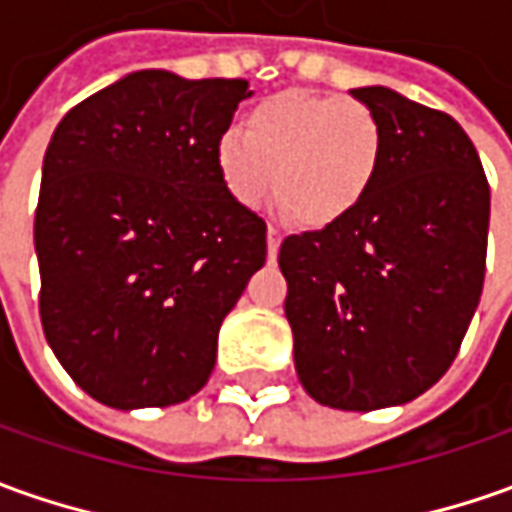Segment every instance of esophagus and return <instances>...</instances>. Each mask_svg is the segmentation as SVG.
Instances as JSON below:
<instances>
[{
	"mask_svg": "<svg viewBox=\"0 0 512 512\" xmlns=\"http://www.w3.org/2000/svg\"><path fill=\"white\" fill-rule=\"evenodd\" d=\"M266 238H269V257L274 260V257H277V249H280V241H283V235H280V229L277 227H269Z\"/></svg>",
	"mask_w": 512,
	"mask_h": 512,
	"instance_id": "obj_1",
	"label": "esophagus"
}]
</instances>
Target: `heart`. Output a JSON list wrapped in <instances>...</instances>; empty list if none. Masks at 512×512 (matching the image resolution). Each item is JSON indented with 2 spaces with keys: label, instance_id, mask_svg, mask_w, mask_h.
Segmentation results:
<instances>
[{
  "label": "heart",
  "instance_id": "obj_1",
  "mask_svg": "<svg viewBox=\"0 0 512 512\" xmlns=\"http://www.w3.org/2000/svg\"><path fill=\"white\" fill-rule=\"evenodd\" d=\"M384 154L375 111L358 100L311 92L274 95L215 142V168L229 196L260 207L271 187L280 207L308 227H328L370 193Z\"/></svg>",
  "mask_w": 512,
  "mask_h": 512
}]
</instances>
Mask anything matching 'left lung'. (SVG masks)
<instances>
[{"label": "left lung", "instance_id": "obj_1", "mask_svg": "<svg viewBox=\"0 0 512 512\" xmlns=\"http://www.w3.org/2000/svg\"><path fill=\"white\" fill-rule=\"evenodd\" d=\"M353 97L384 131L373 187L342 221L288 235L277 263L305 392L373 412L423 395L460 353L485 283L490 187L446 111L384 86Z\"/></svg>", "mask_w": 512, "mask_h": 512}]
</instances>
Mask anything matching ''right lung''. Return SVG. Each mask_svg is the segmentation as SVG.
Listing matches in <instances>:
<instances>
[{"label": "right lung", "mask_w": 512, "mask_h": 512, "mask_svg": "<svg viewBox=\"0 0 512 512\" xmlns=\"http://www.w3.org/2000/svg\"><path fill=\"white\" fill-rule=\"evenodd\" d=\"M249 95L241 78L142 69L66 111L47 145L38 314L61 367L111 409L196 395L224 316L266 263V221L215 168Z\"/></svg>", "instance_id": "obj_1"}]
</instances>
